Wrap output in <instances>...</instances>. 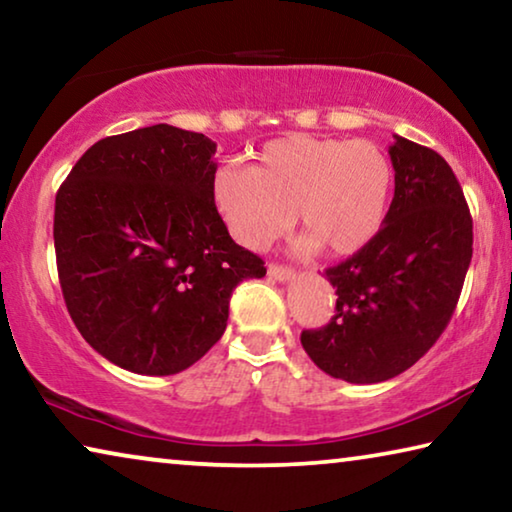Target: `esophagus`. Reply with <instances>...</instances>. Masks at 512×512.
<instances>
[{"label":"esophagus","instance_id":"34e87169","mask_svg":"<svg viewBox=\"0 0 512 512\" xmlns=\"http://www.w3.org/2000/svg\"><path fill=\"white\" fill-rule=\"evenodd\" d=\"M269 275L280 282H287L294 278V269H289V266H282V264H269Z\"/></svg>","mask_w":512,"mask_h":512}]
</instances>
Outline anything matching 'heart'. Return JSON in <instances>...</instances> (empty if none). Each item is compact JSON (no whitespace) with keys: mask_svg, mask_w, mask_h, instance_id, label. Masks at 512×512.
Returning a JSON list of instances; mask_svg holds the SVG:
<instances>
[{"mask_svg":"<svg viewBox=\"0 0 512 512\" xmlns=\"http://www.w3.org/2000/svg\"><path fill=\"white\" fill-rule=\"evenodd\" d=\"M394 189L392 161L371 141L291 134L269 141L253 168L216 170L212 198L241 246L262 250L282 237L294 214L305 234L300 255L360 253L380 232Z\"/></svg>","mask_w":512,"mask_h":512,"instance_id":"1","label":"heart"}]
</instances>
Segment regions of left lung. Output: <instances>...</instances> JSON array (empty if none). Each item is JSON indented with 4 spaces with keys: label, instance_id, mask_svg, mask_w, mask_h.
Listing matches in <instances>:
<instances>
[{
    "label": "left lung",
    "instance_id": "1",
    "mask_svg": "<svg viewBox=\"0 0 512 512\" xmlns=\"http://www.w3.org/2000/svg\"><path fill=\"white\" fill-rule=\"evenodd\" d=\"M394 198L360 253L326 269L337 305L328 326L303 330L312 362L346 383H383L424 358L456 310L472 262V214L451 166L394 136Z\"/></svg>",
    "mask_w": 512,
    "mask_h": 512
}]
</instances>
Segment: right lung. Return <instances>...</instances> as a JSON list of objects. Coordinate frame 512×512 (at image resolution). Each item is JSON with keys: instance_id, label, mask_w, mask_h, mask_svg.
Masks as SVG:
<instances>
[{"instance_id": "add662e5", "label": "right lung", "mask_w": 512, "mask_h": 512, "mask_svg": "<svg viewBox=\"0 0 512 512\" xmlns=\"http://www.w3.org/2000/svg\"><path fill=\"white\" fill-rule=\"evenodd\" d=\"M214 152L205 134L141 127L91 145L56 193L63 300L120 369H189L223 337L234 287L266 275L214 205Z\"/></svg>"}]
</instances>
